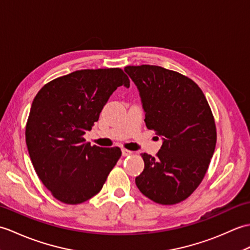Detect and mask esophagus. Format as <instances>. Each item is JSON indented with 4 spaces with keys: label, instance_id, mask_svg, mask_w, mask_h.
<instances>
[{
    "label": "esophagus",
    "instance_id": "34e87169",
    "mask_svg": "<svg viewBox=\"0 0 250 250\" xmlns=\"http://www.w3.org/2000/svg\"><path fill=\"white\" fill-rule=\"evenodd\" d=\"M122 154H123V156H128V155L131 154V152L126 148H122Z\"/></svg>",
    "mask_w": 250,
    "mask_h": 250
}]
</instances>
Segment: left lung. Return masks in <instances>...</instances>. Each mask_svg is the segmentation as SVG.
I'll return each instance as SVG.
<instances>
[{
  "label": "left lung",
  "mask_w": 250,
  "mask_h": 250,
  "mask_svg": "<svg viewBox=\"0 0 250 250\" xmlns=\"http://www.w3.org/2000/svg\"><path fill=\"white\" fill-rule=\"evenodd\" d=\"M146 112V125L163 137L156 157L141 154L136 185L152 201L171 205L189 197L207 173L216 146V125L201 88L188 77L155 65L126 66Z\"/></svg>",
  "instance_id": "left-lung-1"
}]
</instances>
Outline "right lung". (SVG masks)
I'll return each instance as SVG.
<instances>
[{
	"mask_svg": "<svg viewBox=\"0 0 250 250\" xmlns=\"http://www.w3.org/2000/svg\"><path fill=\"white\" fill-rule=\"evenodd\" d=\"M121 85L129 87L121 68L76 70L48 82L33 101L27 151L40 180L59 201L79 204L97 195L120 159V147L91 146L83 136Z\"/></svg>",
	"mask_w": 250,
	"mask_h": 250,
	"instance_id": "1",
	"label": "right lung"
}]
</instances>
